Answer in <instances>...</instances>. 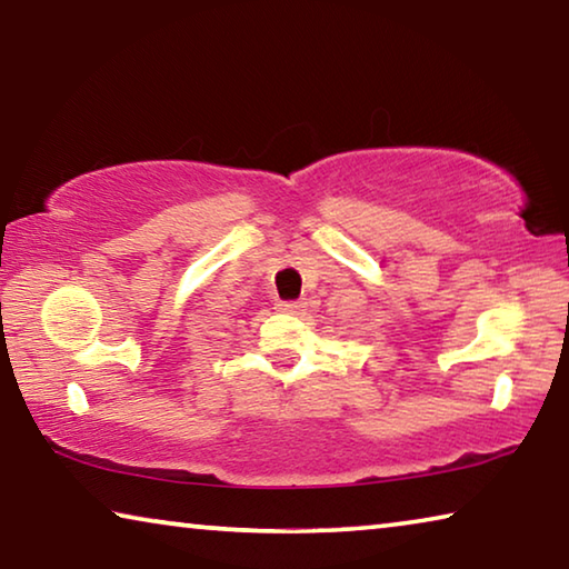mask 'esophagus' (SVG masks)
I'll return each instance as SVG.
<instances>
[{
  "instance_id": "obj_1",
  "label": "esophagus",
  "mask_w": 569,
  "mask_h": 569,
  "mask_svg": "<svg viewBox=\"0 0 569 569\" xmlns=\"http://www.w3.org/2000/svg\"><path fill=\"white\" fill-rule=\"evenodd\" d=\"M278 311H283V313H301L303 311V303H296V301L278 303Z\"/></svg>"
}]
</instances>
